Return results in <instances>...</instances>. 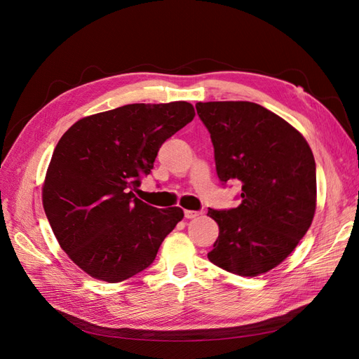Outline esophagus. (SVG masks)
<instances>
[{
  "label": "esophagus",
  "instance_id": "obj_1",
  "mask_svg": "<svg viewBox=\"0 0 359 359\" xmlns=\"http://www.w3.org/2000/svg\"><path fill=\"white\" fill-rule=\"evenodd\" d=\"M201 214H202L201 211H191V210L184 211V217H186V219H196V217H199Z\"/></svg>",
  "mask_w": 359,
  "mask_h": 359
}]
</instances>
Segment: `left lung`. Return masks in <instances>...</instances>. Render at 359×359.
Instances as JSON below:
<instances>
[{"instance_id":"obj_1","label":"left lung","mask_w":359,"mask_h":359,"mask_svg":"<svg viewBox=\"0 0 359 359\" xmlns=\"http://www.w3.org/2000/svg\"><path fill=\"white\" fill-rule=\"evenodd\" d=\"M223 186L241 182V203L208 214L219 238L208 259L243 277L276 268L307 233L316 211V163L307 140L252 102L196 103Z\"/></svg>"}]
</instances>
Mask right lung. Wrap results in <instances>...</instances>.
<instances>
[{
    "label": "right lung",
    "instance_id": "right-lung-1",
    "mask_svg": "<svg viewBox=\"0 0 359 359\" xmlns=\"http://www.w3.org/2000/svg\"><path fill=\"white\" fill-rule=\"evenodd\" d=\"M194 118L187 102L135 103L74 123L49 163L43 208L61 248L86 274L118 283L154 262L184 212L135 196L166 139Z\"/></svg>",
    "mask_w": 359,
    "mask_h": 359
}]
</instances>
